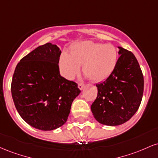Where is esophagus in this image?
I'll use <instances>...</instances> for the list:
<instances>
[{"mask_svg": "<svg viewBox=\"0 0 158 158\" xmlns=\"http://www.w3.org/2000/svg\"><path fill=\"white\" fill-rule=\"evenodd\" d=\"M84 87H85V85L84 84H81V83H79V84L78 85V88H79L80 90H82Z\"/></svg>", "mask_w": 158, "mask_h": 158, "instance_id": "1", "label": "esophagus"}]
</instances>
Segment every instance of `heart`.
I'll use <instances>...</instances> for the list:
<instances>
[{
  "mask_svg": "<svg viewBox=\"0 0 158 158\" xmlns=\"http://www.w3.org/2000/svg\"><path fill=\"white\" fill-rule=\"evenodd\" d=\"M118 59L117 50L110 44L82 41L73 45L70 55L64 52L60 58L61 73L72 79L82 65L83 73L93 81L105 80L114 71Z\"/></svg>",
  "mask_w": 158,
  "mask_h": 158,
  "instance_id": "1",
  "label": "heart"
}]
</instances>
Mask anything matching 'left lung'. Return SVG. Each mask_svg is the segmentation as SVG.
<instances>
[{"instance_id":"1","label":"left lung","mask_w":158,"mask_h":158,"mask_svg":"<svg viewBox=\"0 0 158 158\" xmlns=\"http://www.w3.org/2000/svg\"><path fill=\"white\" fill-rule=\"evenodd\" d=\"M119 56L111 74L97 85V99L90 108L99 123L118 126L127 122L142 101L144 79L137 59L131 51L119 47Z\"/></svg>"}]
</instances>
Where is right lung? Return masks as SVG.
Returning <instances> with one entry per match:
<instances>
[{"label":"right lung","mask_w":158,"mask_h":158,"mask_svg":"<svg viewBox=\"0 0 158 158\" xmlns=\"http://www.w3.org/2000/svg\"><path fill=\"white\" fill-rule=\"evenodd\" d=\"M61 53L51 43L38 47L21 59L12 77L11 92L18 112L29 125L43 131L66 123L81 92L77 83L60 75Z\"/></svg>","instance_id":"add662e5"}]
</instances>
